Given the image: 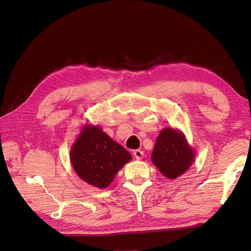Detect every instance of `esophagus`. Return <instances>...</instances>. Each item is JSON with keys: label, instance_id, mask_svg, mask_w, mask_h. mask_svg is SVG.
Returning a JSON list of instances; mask_svg holds the SVG:
<instances>
[{"label": "esophagus", "instance_id": "34e87169", "mask_svg": "<svg viewBox=\"0 0 251 251\" xmlns=\"http://www.w3.org/2000/svg\"><path fill=\"white\" fill-rule=\"evenodd\" d=\"M133 155L136 159H142L144 157V152L141 150H134L133 151Z\"/></svg>", "mask_w": 251, "mask_h": 251}]
</instances>
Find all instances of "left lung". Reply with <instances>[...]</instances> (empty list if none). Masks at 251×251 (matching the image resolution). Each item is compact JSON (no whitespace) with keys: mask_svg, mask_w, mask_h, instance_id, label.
I'll use <instances>...</instances> for the list:
<instances>
[{"mask_svg":"<svg viewBox=\"0 0 251 251\" xmlns=\"http://www.w3.org/2000/svg\"><path fill=\"white\" fill-rule=\"evenodd\" d=\"M195 152L180 130L164 128L156 139L151 160L168 179H175L195 161Z\"/></svg>","mask_w":251,"mask_h":251,"instance_id":"8db88e82","label":"left lung"}]
</instances>
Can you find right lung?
Here are the masks:
<instances>
[{
    "label": "right lung",
    "mask_w": 251,
    "mask_h": 251,
    "mask_svg": "<svg viewBox=\"0 0 251 251\" xmlns=\"http://www.w3.org/2000/svg\"><path fill=\"white\" fill-rule=\"evenodd\" d=\"M124 147L109 137L98 125H84L70 153L76 174L93 187L105 189L121 168L131 160Z\"/></svg>",
    "instance_id": "obj_1"
}]
</instances>
